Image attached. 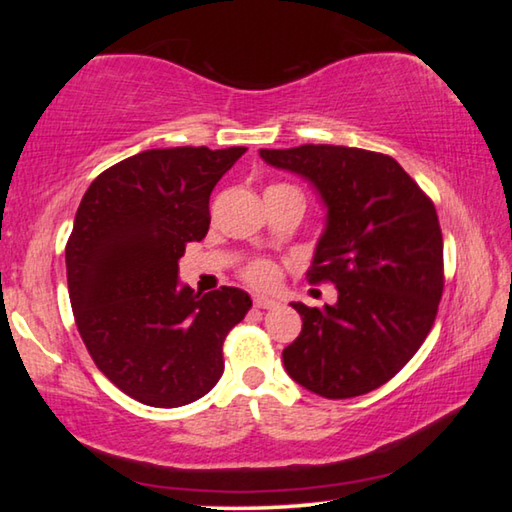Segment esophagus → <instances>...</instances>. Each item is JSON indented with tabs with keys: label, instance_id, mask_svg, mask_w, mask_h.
I'll return each instance as SVG.
<instances>
[{
	"label": "esophagus",
	"instance_id": "1",
	"mask_svg": "<svg viewBox=\"0 0 512 512\" xmlns=\"http://www.w3.org/2000/svg\"><path fill=\"white\" fill-rule=\"evenodd\" d=\"M253 302H255V307H259V309H273V307H277V300L268 298V296H255Z\"/></svg>",
	"mask_w": 512,
	"mask_h": 512
}]
</instances>
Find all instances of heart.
<instances>
[{"instance_id":"b5f03b06","label":"heart","mask_w":512,"mask_h":512,"mask_svg":"<svg viewBox=\"0 0 512 512\" xmlns=\"http://www.w3.org/2000/svg\"><path fill=\"white\" fill-rule=\"evenodd\" d=\"M273 277H275V268L271 262H266V259H257V262L246 266V280L257 284V287H266V284H271Z\"/></svg>"}]
</instances>
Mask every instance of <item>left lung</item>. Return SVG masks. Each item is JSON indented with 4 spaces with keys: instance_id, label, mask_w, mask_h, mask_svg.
Instances as JSON below:
<instances>
[{
    "instance_id": "1",
    "label": "left lung",
    "mask_w": 512,
    "mask_h": 512,
    "mask_svg": "<svg viewBox=\"0 0 512 512\" xmlns=\"http://www.w3.org/2000/svg\"><path fill=\"white\" fill-rule=\"evenodd\" d=\"M275 169L307 180L325 207L309 282L336 284L334 305L291 302L302 318L282 352L307 391L348 400L375 391L413 357L443 296L436 207L397 160L334 144L259 149Z\"/></svg>"
}]
</instances>
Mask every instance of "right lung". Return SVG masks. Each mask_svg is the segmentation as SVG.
I'll return each mask as SVG.
<instances>
[{
    "label": "right lung",
    "instance_id": "obj_1",
    "mask_svg": "<svg viewBox=\"0 0 512 512\" xmlns=\"http://www.w3.org/2000/svg\"><path fill=\"white\" fill-rule=\"evenodd\" d=\"M246 146L149 149L94 178L65 248L69 302L97 368L146 406L176 409L223 375V341L253 300L178 280L210 228V194Z\"/></svg>",
    "mask_w": 512,
    "mask_h": 512
}]
</instances>
